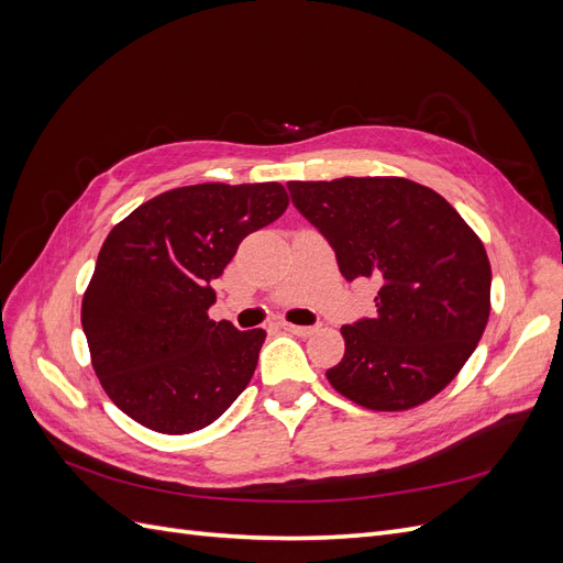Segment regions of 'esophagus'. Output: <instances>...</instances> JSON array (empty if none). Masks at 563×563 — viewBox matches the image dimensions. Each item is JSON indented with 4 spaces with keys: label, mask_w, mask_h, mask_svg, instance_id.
<instances>
[{
    "label": "esophagus",
    "mask_w": 563,
    "mask_h": 563,
    "mask_svg": "<svg viewBox=\"0 0 563 563\" xmlns=\"http://www.w3.org/2000/svg\"><path fill=\"white\" fill-rule=\"evenodd\" d=\"M282 329L294 335H310L314 331L312 327H298V323H286V321H282Z\"/></svg>",
    "instance_id": "34e87169"
}]
</instances>
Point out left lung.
<instances>
[{
  "mask_svg": "<svg viewBox=\"0 0 563 563\" xmlns=\"http://www.w3.org/2000/svg\"><path fill=\"white\" fill-rule=\"evenodd\" d=\"M296 209L335 251L340 275L380 284L376 317L340 329L345 356L327 371L340 395L406 411L465 366L490 312V265L451 203L406 178L286 183Z\"/></svg>",
  "mask_w": 563,
  "mask_h": 563,
  "instance_id": "left-lung-1",
  "label": "left lung"
}]
</instances>
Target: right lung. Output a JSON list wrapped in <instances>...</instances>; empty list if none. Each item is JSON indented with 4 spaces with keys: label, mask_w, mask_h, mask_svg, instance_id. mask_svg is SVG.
I'll return each mask as SVG.
<instances>
[{
    "label": "right lung",
    "mask_w": 563,
    "mask_h": 563,
    "mask_svg": "<svg viewBox=\"0 0 563 563\" xmlns=\"http://www.w3.org/2000/svg\"><path fill=\"white\" fill-rule=\"evenodd\" d=\"M279 183H201L141 203L98 253L81 300L96 376L143 428L190 434L249 385L265 331L209 319L211 282L246 234L286 211Z\"/></svg>",
    "instance_id": "obj_1"
}]
</instances>
